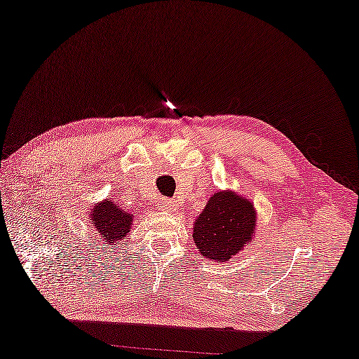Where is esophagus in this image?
<instances>
[{
    "label": "esophagus",
    "mask_w": 359,
    "mask_h": 359,
    "mask_svg": "<svg viewBox=\"0 0 359 359\" xmlns=\"http://www.w3.org/2000/svg\"><path fill=\"white\" fill-rule=\"evenodd\" d=\"M158 208H161V210H165V212H173L175 205H173L172 201H168V198H163V201L158 203Z\"/></svg>",
    "instance_id": "obj_1"
}]
</instances>
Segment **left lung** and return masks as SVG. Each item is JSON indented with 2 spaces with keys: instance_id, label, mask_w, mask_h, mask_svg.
I'll use <instances>...</instances> for the list:
<instances>
[{
  "instance_id": "obj_1",
  "label": "left lung",
  "mask_w": 359,
  "mask_h": 359,
  "mask_svg": "<svg viewBox=\"0 0 359 359\" xmlns=\"http://www.w3.org/2000/svg\"><path fill=\"white\" fill-rule=\"evenodd\" d=\"M255 231L257 210L250 198L233 189H219L192 223V241L207 260L229 262L252 244Z\"/></svg>"
}]
</instances>
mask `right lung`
Returning a JSON list of instances; mask_svg holds the SVG:
<instances>
[{
	"mask_svg": "<svg viewBox=\"0 0 359 359\" xmlns=\"http://www.w3.org/2000/svg\"><path fill=\"white\" fill-rule=\"evenodd\" d=\"M90 223L95 234L106 245H117L130 234L135 222V213L120 207L112 197L96 202L90 212Z\"/></svg>",
	"mask_w": 359,
	"mask_h": 359,
	"instance_id": "right-lung-1",
	"label": "right lung"
}]
</instances>
